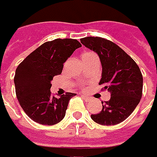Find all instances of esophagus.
<instances>
[{
    "instance_id": "1",
    "label": "esophagus",
    "mask_w": 157,
    "mask_h": 157,
    "mask_svg": "<svg viewBox=\"0 0 157 157\" xmlns=\"http://www.w3.org/2000/svg\"><path fill=\"white\" fill-rule=\"evenodd\" d=\"M82 98L84 99L85 101H86V102H89V101H91L92 100V98L91 97H89V96H87V95H82Z\"/></svg>"
}]
</instances>
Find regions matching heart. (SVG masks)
<instances>
[{"mask_svg": "<svg viewBox=\"0 0 157 157\" xmlns=\"http://www.w3.org/2000/svg\"><path fill=\"white\" fill-rule=\"evenodd\" d=\"M87 53H91V52H86V53H84V54H87Z\"/></svg>", "mask_w": 157, "mask_h": 157, "instance_id": "b5f03b06", "label": "heart"}]
</instances>
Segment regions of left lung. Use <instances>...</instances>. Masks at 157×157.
<instances>
[{
	"label": "left lung",
	"instance_id": "obj_1",
	"mask_svg": "<svg viewBox=\"0 0 157 157\" xmlns=\"http://www.w3.org/2000/svg\"><path fill=\"white\" fill-rule=\"evenodd\" d=\"M82 44L95 52L102 64L99 85L111 93L109 101L102 102L99 113L91 114L101 125H116L129 117L139 105L143 89V77L138 64L116 44L102 37L87 36Z\"/></svg>",
	"mask_w": 157,
	"mask_h": 157
}]
</instances>
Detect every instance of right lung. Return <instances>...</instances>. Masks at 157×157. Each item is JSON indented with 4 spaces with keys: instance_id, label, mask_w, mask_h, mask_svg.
<instances>
[{
    "instance_id": "1",
    "label": "right lung",
    "mask_w": 157,
    "mask_h": 157,
    "mask_svg": "<svg viewBox=\"0 0 157 157\" xmlns=\"http://www.w3.org/2000/svg\"><path fill=\"white\" fill-rule=\"evenodd\" d=\"M79 47L80 43L71 38L45 42L17 66L14 77L16 95L34 121L54 125L64 118L69 101L76 94L67 92L57 98L51 94V81L62 73L63 63Z\"/></svg>"
}]
</instances>
